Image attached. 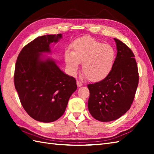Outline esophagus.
I'll list each match as a JSON object with an SVG mask.
<instances>
[{"mask_svg": "<svg viewBox=\"0 0 154 154\" xmlns=\"http://www.w3.org/2000/svg\"><path fill=\"white\" fill-rule=\"evenodd\" d=\"M77 87H79L83 86V83L79 81H77Z\"/></svg>", "mask_w": 154, "mask_h": 154, "instance_id": "obj_1", "label": "esophagus"}]
</instances>
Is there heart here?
I'll return each instance as SVG.
<instances>
[{"instance_id": "b5f03b06", "label": "heart", "mask_w": 154, "mask_h": 154, "mask_svg": "<svg viewBox=\"0 0 154 154\" xmlns=\"http://www.w3.org/2000/svg\"><path fill=\"white\" fill-rule=\"evenodd\" d=\"M72 48L73 51L67 50L64 54L66 67L71 73H76L81 63L83 73L93 82L102 81L110 73L116 58L115 51L110 45L85 36L75 40Z\"/></svg>"}]
</instances>
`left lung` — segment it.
I'll return each mask as SVG.
<instances>
[{
	"instance_id": "left-lung-1",
	"label": "left lung",
	"mask_w": 154,
	"mask_h": 154,
	"mask_svg": "<svg viewBox=\"0 0 154 154\" xmlns=\"http://www.w3.org/2000/svg\"><path fill=\"white\" fill-rule=\"evenodd\" d=\"M117 55L109 75L99 82L89 84L88 109L101 122L116 120L130 109L138 85V66L132 51L122 41L114 38Z\"/></svg>"
}]
</instances>
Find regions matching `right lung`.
I'll return each instance as SVG.
<instances>
[{"instance_id":"1","label":"right lung","mask_w":154,"mask_h":154,"mask_svg":"<svg viewBox=\"0 0 154 154\" xmlns=\"http://www.w3.org/2000/svg\"><path fill=\"white\" fill-rule=\"evenodd\" d=\"M61 34L39 36L22 48L16 62L14 81L22 105L35 120L51 122L63 115L77 82L60 69L51 59L42 60L50 52V44Z\"/></svg>"}]
</instances>
